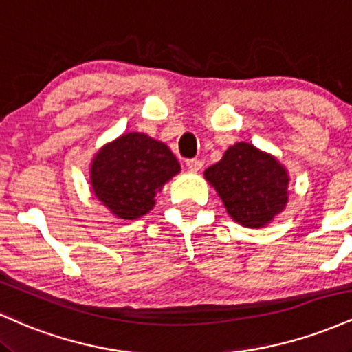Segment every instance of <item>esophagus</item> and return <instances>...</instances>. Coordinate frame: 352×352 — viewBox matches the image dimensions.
Masks as SVG:
<instances>
[{
    "instance_id": "obj_1",
    "label": "esophagus",
    "mask_w": 352,
    "mask_h": 352,
    "mask_svg": "<svg viewBox=\"0 0 352 352\" xmlns=\"http://www.w3.org/2000/svg\"><path fill=\"white\" fill-rule=\"evenodd\" d=\"M187 167L192 172H199V170H201V167H204V162H201L200 159H190V160H187Z\"/></svg>"
}]
</instances>
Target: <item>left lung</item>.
<instances>
[{
  "label": "left lung",
  "instance_id": "obj_1",
  "mask_svg": "<svg viewBox=\"0 0 352 352\" xmlns=\"http://www.w3.org/2000/svg\"><path fill=\"white\" fill-rule=\"evenodd\" d=\"M204 177L233 221L246 228L266 227L288 204V170L276 157L253 144L236 142L228 147Z\"/></svg>",
  "mask_w": 352,
  "mask_h": 352
}]
</instances>
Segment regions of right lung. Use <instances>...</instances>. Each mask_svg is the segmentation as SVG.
Wrapping results in <instances>:
<instances>
[{
	"mask_svg": "<svg viewBox=\"0 0 352 352\" xmlns=\"http://www.w3.org/2000/svg\"><path fill=\"white\" fill-rule=\"evenodd\" d=\"M179 172V160L164 142L142 132H129L96 152L89 184L112 215L137 220L151 212L157 193Z\"/></svg>",
	"mask_w": 352,
	"mask_h": 352,
	"instance_id": "right-lung-1",
	"label": "right lung"
}]
</instances>
